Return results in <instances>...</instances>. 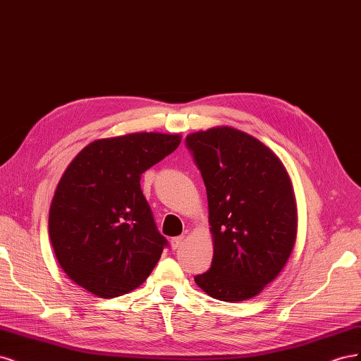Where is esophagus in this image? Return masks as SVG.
Returning <instances> with one entry per match:
<instances>
[{
    "label": "esophagus",
    "instance_id": "esophagus-1",
    "mask_svg": "<svg viewBox=\"0 0 361 361\" xmlns=\"http://www.w3.org/2000/svg\"><path fill=\"white\" fill-rule=\"evenodd\" d=\"M183 241H185V236H176V238H171V241H170L171 248H173V250L179 248V247L183 244Z\"/></svg>",
    "mask_w": 361,
    "mask_h": 361
}]
</instances>
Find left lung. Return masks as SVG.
I'll list each match as a JSON object with an SVG mask.
<instances>
[{
	"mask_svg": "<svg viewBox=\"0 0 361 361\" xmlns=\"http://www.w3.org/2000/svg\"><path fill=\"white\" fill-rule=\"evenodd\" d=\"M207 194L214 257L195 276L209 297L239 302L276 280L297 239L292 180L281 159L256 137L232 126L187 135Z\"/></svg>",
	"mask_w": 361,
	"mask_h": 361,
	"instance_id": "8db88e82",
	"label": "left lung"
}]
</instances>
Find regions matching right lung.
<instances>
[{"mask_svg": "<svg viewBox=\"0 0 361 361\" xmlns=\"http://www.w3.org/2000/svg\"><path fill=\"white\" fill-rule=\"evenodd\" d=\"M179 134L133 133L87 145L64 170L49 207V238L61 269L99 298L143 285L167 239L140 178L178 149Z\"/></svg>", "mask_w": 361, "mask_h": 361, "instance_id": "add662e5", "label": "right lung"}]
</instances>
